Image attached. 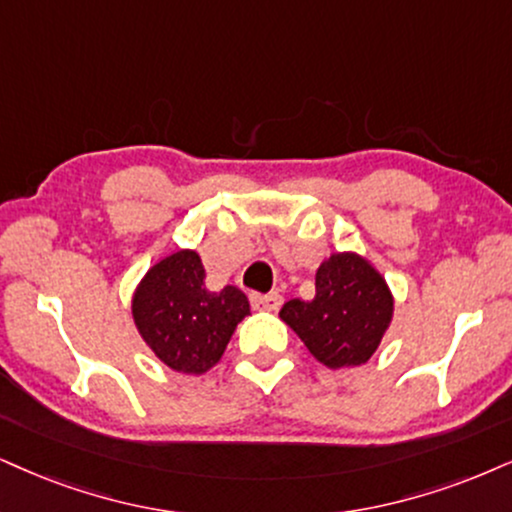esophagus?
<instances>
[{
	"mask_svg": "<svg viewBox=\"0 0 512 512\" xmlns=\"http://www.w3.org/2000/svg\"><path fill=\"white\" fill-rule=\"evenodd\" d=\"M251 306L258 311H277L282 306V294L270 292V294H251Z\"/></svg>",
	"mask_w": 512,
	"mask_h": 512,
	"instance_id": "obj_1",
	"label": "esophagus"
}]
</instances>
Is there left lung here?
<instances>
[{"label": "left lung", "mask_w": 512, "mask_h": 512, "mask_svg": "<svg viewBox=\"0 0 512 512\" xmlns=\"http://www.w3.org/2000/svg\"><path fill=\"white\" fill-rule=\"evenodd\" d=\"M391 313L384 277L358 254H332L315 273L313 299L287 301L280 318L320 363L337 370L370 361Z\"/></svg>", "instance_id": "1"}]
</instances>
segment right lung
Masks as SVG:
<instances>
[{
    "label": "right lung",
    "mask_w": 512,
    "mask_h": 512,
    "mask_svg": "<svg viewBox=\"0 0 512 512\" xmlns=\"http://www.w3.org/2000/svg\"><path fill=\"white\" fill-rule=\"evenodd\" d=\"M197 251H175L144 275L132 318L149 349L168 368L201 375L223 356L237 323L249 315L242 289L208 292Z\"/></svg>",
    "instance_id": "add662e5"
}]
</instances>
